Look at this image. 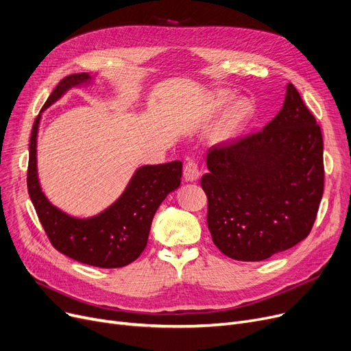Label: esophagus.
Wrapping results in <instances>:
<instances>
[{"instance_id": "34e87169", "label": "esophagus", "mask_w": 351, "mask_h": 351, "mask_svg": "<svg viewBox=\"0 0 351 351\" xmlns=\"http://www.w3.org/2000/svg\"><path fill=\"white\" fill-rule=\"evenodd\" d=\"M184 180L186 181H195L199 176V170H198V164L195 161H189L184 165Z\"/></svg>"}]
</instances>
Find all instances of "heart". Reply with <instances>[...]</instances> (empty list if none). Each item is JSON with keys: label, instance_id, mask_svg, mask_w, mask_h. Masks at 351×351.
Wrapping results in <instances>:
<instances>
[{"label": "heart", "instance_id": "heart-1", "mask_svg": "<svg viewBox=\"0 0 351 351\" xmlns=\"http://www.w3.org/2000/svg\"><path fill=\"white\" fill-rule=\"evenodd\" d=\"M231 94L228 93H217L213 98V107L214 108H223L226 104L231 101ZM253 114V106L247 99H239L231 106L230 111L227 112L226 119L223 120L219 131H217V138L219 140H228L244 125V123L250 119Z\"/></svg>", "mask_w": 351, "mask_h": 351}]
</instances>
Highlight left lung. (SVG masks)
Instances as JSON below:
<instances>
[{
  "label": "left lung",
  "instance_id": "left-lung-1",
  "mask_svg": "<svg viewBox=\"0 0 351 351\" xmlns=\"http://www.w3.org/2000/svg\"><path fill=\"white\" fill-rule=\"evenodd\" d=\"M207 169V224L227 257L261 261L308 236L324 189L323 136L291 82L274 119L210 148Z\"/></svg>",
  "mask_w": 351,
  "mask_h": 351
}]
</instances>
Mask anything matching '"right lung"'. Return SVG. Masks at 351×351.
<instances>
[{"label":"right lung","instance_id":"1","mask_svg":"<svg viewBox=\"0 0 351 351\" xmlns=\"http://www.w3.org/2000/svg\"><path fill=\"white\" fill-rule=\"evenodd\" d=\"M94 82L88 73L71 74L45 101L29 138L28 194L51 244L73 260L101 269H119L140 257L147 245L153 217L165 197L180 187L182 162L141 165L131 176L120 197L90 217H75L49 202L38 178L37 138L43 112L71 88Z\"/></svg>","mask_w":351,"mask_h":351}]
</instances>
